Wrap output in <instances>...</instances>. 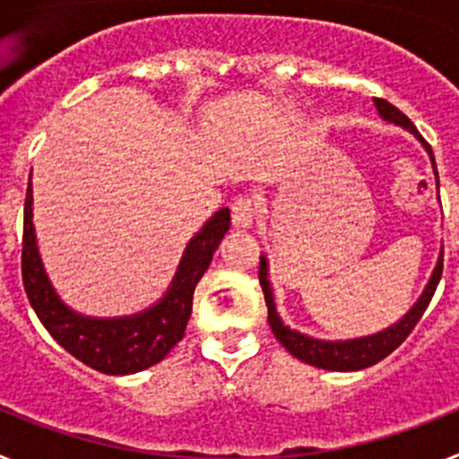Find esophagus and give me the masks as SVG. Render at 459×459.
<instances>
[{
  "label": "esophagus",
  "mask_w": 459,
  "mask_h": 459,
  "mask_svg": "<svg viewBox=\"0 0 459 459\" xmlns=\"http://www.w3.org/2000/svg\"><path fill=\"white\" fill-rule=\"evenodd\" d=\"M257 216V204L253 197H237L232 202V222L234 227H250Z\"/></svg>",
  "instance_id": "obj_1"
}]
</instances>
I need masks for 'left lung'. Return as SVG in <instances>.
<instances>
[{"label":"left lung","instance_id":"obj_1","mask_svg":"<svg viewBox=\"0 0 459 459\" xmlns=\"http://www.w3.org/2000/svg\"><path fill=\"white\" fill-rule=\"evenodd\" d=\"M377 109H379L381 119L391 121V124L403 126L407 131H411L413 135L419 137L423 142V147L428 149L429 158H432V168L437 172L435 165V156H432V149L425 142V137L416 131V126L411 124L407 115H403L395 105H391L388 100L384 99H375ZM439 184V179H437ZM441 271H444V253L439 257V264H437L435 273L429 278L428 287L420 294L419 303L411 307V310L404 315L403 319L393 326L384 328L381 333L368 335V338H359V340H342V342H328V340H315L307 338V335L299 333V331H291L290 326L282 324V319L278 317V312H275V303H273V291H271L269 278H266V259L259 257V285H262V291H264V301L266 307H269V324L273 335L278 338V342L290 351L294 359L303 360L307 366L315 368H324V370H335V372H351V370H363V368H370L375 363H379L381 359H386L391 351H395L400 344L407 340V335L411 333L413 326L419 324V319L423 317L425 307L429 306L432 301V296H435L437 285H439L441 280Z\"/></svg>","mask_w":459,"mask_h":459}]
</instances>
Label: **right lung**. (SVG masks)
<instances>
[{"mask_svg": "<svg viewBox=\"0 0 459 459\" xmlns=\"http://www.w3.org/2000/svg\"><path fill=\"white\" fill-rule=\"evenodd\" d=\"M227 230H230V209H221L188 243L179 271L172 280V287L163 301L153 307L133 317H82L59 301L40 264L34 225H31L30 181L27 197H24L22 225L24 291L40 324L68 354L103 375H133V372L160 363L172 351L174 344L184 338L190 312H193L195 287L209 269L213 253Z\"/></svg>", "mask_w": 459, "mask_h": 459, "instance_id": "add662e5", "label": "right lung"}]
</instances>
